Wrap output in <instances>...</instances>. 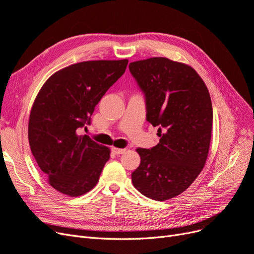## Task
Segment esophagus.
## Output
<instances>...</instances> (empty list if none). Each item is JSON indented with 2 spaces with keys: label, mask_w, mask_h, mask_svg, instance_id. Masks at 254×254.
I'll use <instances>...</instances> for the list:
<instances>
[{
  "label": "esophagus",
  "mask_w": 254,
  "mask_h": 254,
  "mask_svg": "<svg viewBox=\"0 0 254 254\" xmlns=\"http://www.w3.org/2000/svg\"><path fill=\"white\" fill-rule=\"evenodd\" d=\"M112 151L114 153H117V155H122V153H124L126 151L125 148H118V147H112Z\"/></svg>",
  "instance_id": "obj_1"
}]
</instances>
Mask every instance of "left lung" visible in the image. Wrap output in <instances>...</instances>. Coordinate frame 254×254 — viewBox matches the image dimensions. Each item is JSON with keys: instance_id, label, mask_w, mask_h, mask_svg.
I'll use <instances>...</instances> for the list:
<instances>
[{"instance_id": "8db88e82", "label": "left lung", "mask_w": 254, "mask_h": 254, "mask_svg": "<svg viewBox=\"0 0 254 254\" xmlns=\"http://www.w3.org/2000/svg\"><path fill=\"white\" fill-rule=\"evenodd\" d=\"M129 71L145 96L146 120L160 141L137 148L134 188L164 201L186 190L202 171L209 153L213 108L209 90L193 67L164 57L134 61Z\"/></svg>"}]
</instances>
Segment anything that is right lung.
Wrapping results in <instances>:
<instances>
[{"mask_svg":"<svg viewBox=\"0 0 254 254\" xmlns=\"http://www.w3.org/2000/svg\"><path fill=\"white\" fill-rule=\"evenodd\" d=\"M128 60H94L53 74L38 93L29 114L30 150L48 182L71 197L93 189L110 149L80 134L95 106L125 73Z\"/></svg>","mask_w":254,"mask_h":254,"instance_id":"right-lung-1","label":"right lung"}]
</instances>
